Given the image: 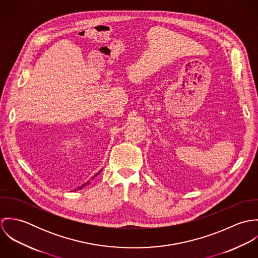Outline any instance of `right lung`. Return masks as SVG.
I'll list each match as a JSON object with an SVG mask.
<instances>
[{
  "label": "right lung",
  "instance_id": "add662e5",
  "mask_svg": "<svg viewBox=\"0 0 258 258\" xmlns=\"http://www.w3.org/2000/svg\"><path fill=\"white\" fill-rule=\"evenodd\" d=\"M101 171H102V170H100V171H99V172H98V173H97V174H95V175H94V176H93V177H92V178H91V179H94V178H95V177H97V175H99V174H100V172H101ZM89 183H90V181H87V182H86V183H85V184H82V185H81V186H78V187H77V189H81V188H82V187H83V186H85V185H86V184H89ZM74 190H76V189H74Z\"/></svg>",
  "mask_w": 258,
  "mask_h": 258
}]
</instances>
